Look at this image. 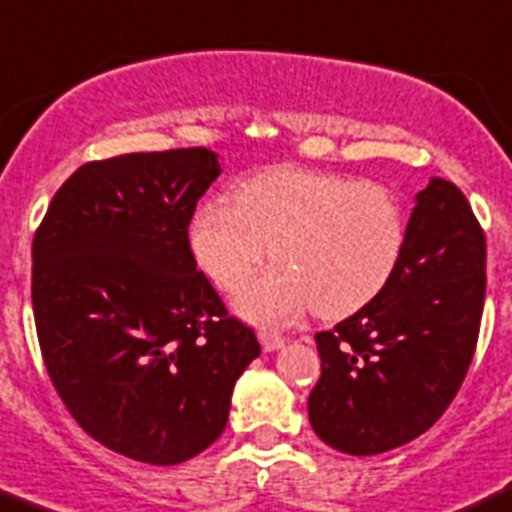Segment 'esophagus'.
<instances>
[{
  "instance_id": "34e87169",
  "label": "esophagus",
  "mask_w": 512,
  "mask_h": 512,
  "mask_svg": "<svg viewBox=\"0 0 512 512\" xmlns=\"http://www.w3.org/2000/svg\"><path fill=\"white\" fill-rule=\"evenodd\" d=\"M257 336H260V343L265 351H278V348L285 346V338L275 331H260Z\"/></svg>"
}]
</instances>
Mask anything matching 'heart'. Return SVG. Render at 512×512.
Masks as SVG:
<instances>
[{"mask_svg": "<svg viewBox=\"0 0 512 512\" xmlns=\"http://www.w3.org/2000/svg\"><path fill=\"white\" fill-rule=\"evenodd\" d=\"M232 202L202 204L189 245L227 293L270 250L278 265L234 298L237 313L262 326L290 323L308 308L323 318L356 313L389 285L407 247L404 207L376 181L278 166L237 184Z\"/></svg>", "mask_w": 512, "mask_h": 512, "instance_id": "b5f03b06", "label": "heart"}]
</instances>
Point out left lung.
<instances>
[{
    "instance_id": "1",
    "label": "left lung",
    "mask_w": 512,
    "mask_h": 512,
    "mask_svg": "<svg viewBox=\"0 0 512 512\" xmlns=\"http://www.w3.org/2000/svg\"><path fill=\"white\" fill-rule=\"evenodd\" d=\"M485 232L452 181H429L394 278L369 305L315 333V434L346 455H381L427 432L475 356L485 305Z\"/></svg>"
}]
</instances>
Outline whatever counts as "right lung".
<instances>
[{
    "label": "right lung",
    "mask_w": 512,
    "mask_h": 512,
    "mask_svg": "<svg viewBox=\"0 0 512 512\" xmlns=\"http://www.w3.org/2000/svg\"><path fill=\"white\" fill-rule=\"evenodd\" d=\"M209 148L80 166L32 242V310L52 386L108 450L191 460L222 434L234 381L260 356L189 247L219 176Z\"/></svg>",
    "instance_id": "right-lung-1"
}]
</instances>
